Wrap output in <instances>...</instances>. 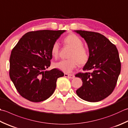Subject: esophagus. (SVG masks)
<instances>
[{
  "instance_id": "34e87169",
  "label": "esophagus",
  "mask_w": 128,
  "mask_h": 128,
  "mask_svg": "<svg viewBox=\"0 0 128 128\" xmlns=\"http://www.w3.org/2000/svg\"><path fill=\"white\" fill-rule=\"evenodd\" d=\"M64 76L66 77H68V78H70V79H73L74 78V75L73 74H64Z\"/></svg>"
}]
</instances>
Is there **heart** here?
I'll return each instance as SVG.
<instances>
[{
  "instance_id": "1",
  "label": "heart",
  "mask_w": 128,
  "mask_h": 128,
  "mask_svg": "<svg viewBox=\"0 0 128 128\" xmlns=\"http://www.w3.org/2000/svg\"><path fill=\"white\" fill-rule=\"evenodd\" d=\"M64 42L72 49L69 56L70 59L61 60L56 62L54 66L60 70L69 73L77 66L78 62L81 66L86 64L89 60V54L87 49L83 46L82 40L76 34H72L64 38ZM59 50V43L55 42L51 49L52 56L54 58L58 56Z\"/></svg>"
}]
</instances>
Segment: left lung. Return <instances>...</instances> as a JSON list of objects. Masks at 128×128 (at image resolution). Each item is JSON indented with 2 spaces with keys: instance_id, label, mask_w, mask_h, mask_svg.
Here are the masks:
<instances>
[{
  "instance_id": "left-lung-1",
  "label": "left lung",
  "mask_w": 128,
  "mask_h": 128,
  "mask_svg": "<svg viewBox=\"0 0 128 128\" xmlns=\"http://www.w3.org/2000/svg\"><path fill=\"white\" fill-rule=\"evenodd\" d=\"M85 39L88 46L89 60L83 68L86 72L76 76L82 78V86L76 90L84 100L97 102L113 92L121 70V62L116 46L98 32L75 30Z\"/></svg>"
}]
</instances>
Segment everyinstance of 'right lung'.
<instances>
[{
    "mask_svg": "<svg viewBox=\"0 0 128 128\" xmlns=\"http://www.w3.org/2000/svg\"><path fill=\"white\" fill-rule=\"evenodd\" d=\"M66 30H42L22 36L10 57L9 76L22 96L32 102L44 101L53 94L59 69L46 70L50 66L52 44Z\"/></svg>",
    "mask_w": 128,
    "mask_h": 128,
    "instance_id": "obj_1",
    "label": "right lung"
}]
</instances>
